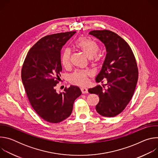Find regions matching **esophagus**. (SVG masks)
I'll return each mask as SVG.
<instances>
[{"label": "esophagus", "mask_w": 158, "mask_h": 158, "mask_svg": "<svg viewBox=\"0 0 158 158\" xmlns=\"http://www.w3.org/2000/svg\"><path fill=\"white\" fill-rule=\"evenodd\" d=\"M81 92H82V94H87V93H88V90L85 87H81Z\"/></svg>", "instance_id": "obj_1"}]
</instances>
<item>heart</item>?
I'll use <instances>...</instances> for the list:
<instances>
[{
    "mask_svg": "<svg viewBox=\"0 0 158 158\" xmlns=\"http://www.w3.org/2000/svg\"><path fill=\"white\" fill-rule=\"evenodd\" d=\"M76 48L81 51L92 63L97 64L101 59V55L98 53L99 47L94 40L85 37H80L75 43ZM71 51L67 48L64 50L61 55V62L65 67H68L71 64ZM92 76V73L86 70H78L74 71L69 77V81L75 85H85L89 81V77Z\"/></svg>",
    "mask_w": 158,
    "mask_h": 158,
    "instance_id": "heart-1",
    "label": "heart"
}]
</instances>
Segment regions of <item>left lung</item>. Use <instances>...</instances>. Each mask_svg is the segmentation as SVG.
<instances>
[{"label": "left lung", "mask_w": 158, "mask_h": 158, "mask_svg": "<svg viewBox=\"0 0 158 158\" xmlns=\"http://www.w3.org/2000/svg\"><path fill=\"white\" fill-rule=\"evenodd\" d=\"M89 34L98 38L105 46L106 56L102 69L96 78L97 82L107 80V88L98 85L89 89L99 101L96 106L104 117H114L125 109L131 101L138 79L136 58L129 44L117 34L109 30L92 31Z\"/></svg>", "instance_id": "left-lung-1"}]
</instances>
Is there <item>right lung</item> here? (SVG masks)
Segmentation results:
<instances>
[{
	"mask_svg": "<svg viewBox=\"0 0 158 158\" xmlns=\"http://www.w3.org/2000/svg\"><path fill=\"white\" fill-rule=\"evenodd\" d=\"M76 32L45 36L28 52L21 71L22 83L29 102L36 113L51 123H60L72 113L74 101L81 95L77 86L71 85L57 93L60 80L62 46Z\"/></svg>",
	"mask_w": 158,
	"mask_h": 158,
	"instance_id": "right-lung-1",
	"label": "right lung"
}]
</instances>
